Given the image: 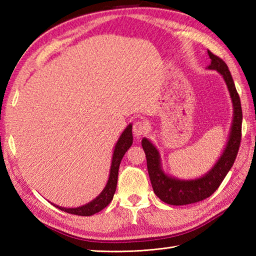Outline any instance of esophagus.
Masks as SVG:
<instances>
[{
	"instance_id": "esophagus-1",
	"label": "esophagus",
	"mask_w": 256,
	"mask_h": 256,
	"mask_svg": "<svg viewBox=\"0 0 256 256\" xmlns=\"http://www.w3.org/2000/svg\"><path fill=\"white\" fill-rule=\"evenodd\" d=\"M146 132V125L142 121L135 122L133 125V134L135 138H140Z\"/></svg>"
}]
</instances>
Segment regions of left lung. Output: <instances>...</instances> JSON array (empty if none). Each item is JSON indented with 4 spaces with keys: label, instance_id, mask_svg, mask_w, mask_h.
<instances>
[{
    "label": "left lung",
    "instance_id": "8db88e82",
    "mask_svg": "<svg viewBox=\"0 0 256 256\" xmlns=\"http://www.w3.org/2000/svg\"><path fill=\"white\" fill-rule=\"evenodd\" d=\"M208 55L211 59V64L206 67V69L216 70L222 76L228 90H229L233 106V120L229 138H228L224 152H222L218 160L216 162V164L212 166L209 172H206L204 176L199 178L179 179L172 177L162 170L160 154L158 150L155 148V145L146 138L142 140V146L146 155L152 187H153L157 197L168 204L184 206L198 202V201L210 197L219 188L226 174L231 170L233 162L236 158L238 148H240L242 128L240 96L238 94L234 81L232 79L226 64L209 50Z\"/></svg>",
    "mask_w": 256,
    "mask_h": 256
}]
</instances>
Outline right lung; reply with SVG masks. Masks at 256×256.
Wrapping results in <instances>:
<instances>
[{
    "label": "right lung",
    "mask_w": 256,
    "mask_h": 256,
    "mask_svg": "<svg viewBox=\"0 0 256 256\" xmlns=\"http://www.w3.org/2000/svg\"><path fill=\"white\" fill-rule=\"evenodd\" d=\"M132 144H133L132 124H128L126 128L122 132L121 136L118 138V142L116 144V148H114L111 167H110V174H108V179L104 189L102 190L101 194L98 196V197H96L94 200H91L88 204L77 206V208H64V206H59L55 204H52L55 206L56 208L67 212V214H72L76 216H92L96 214V212L101 211L102 209H104L113 199L114 192H116V190L120 164H121V160L123 158L124 154L126 153L130 148H131Z\"/></svg>",
    "instance_id": "obj_1"
}]
</instances>
